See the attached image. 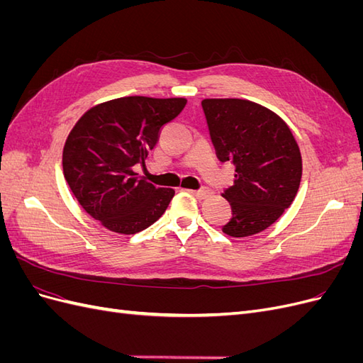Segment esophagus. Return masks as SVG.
Masks as SVG:
<instances>
[{
	"mask_svg": "<svg viewBox=\"0 0 363 363\" xmlns=\"http://www.w3.org/2000/svg\"><path fill=\"white\" fill-rule=\"evenodd\" d=\"M191 194H192V195H195L196 199H199V200H206V199H208V196H212V195H213V192H212V191H208V189L191 191Z\"/></svg>",
	"mask_w": 363,
	"mask_h": 363,
	"instance_id": "34e87169",
	"label": "esophagus"
}]
</instances>
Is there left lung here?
<instances>
[{"label": "left lung", "instance_id": "1", "mask_svg": "<svg viewBox=\"0 0 363 363\" xmlns=\"http://www.w3.org/2000/svg\"><path fill=\"white\" fill-rule=\"evenodd\" d=\"M216 157L232 162L235 182L221 194L232 206L223 232L247 238L272 225L298 192L303 160L288 124L268 107L240 98L201 101Z\"/></svg>", "mask_w": 363, "mask_h": 363}]
</instances>
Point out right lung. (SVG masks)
I'll list each match as a JSON object with an SVG mask.
<instances>
[{"label":"right lung","mask_w":363,"mask_h":363,"mask_svg":"<svg viewBox=\"0 0 363 363\" xmlns=\"http://www.w3.org/2000/svg\"><path fill=\"white\" fill-rule=\"evenodd\" d=\"M186 98L121 96L96 104L77 121L63 147V175L77 201L103 227L121 235L145 230L164 213L171 188L135 172L156 147L162 128Z\"/></svg>","instance_id":"obj_1"}]
</instances>
